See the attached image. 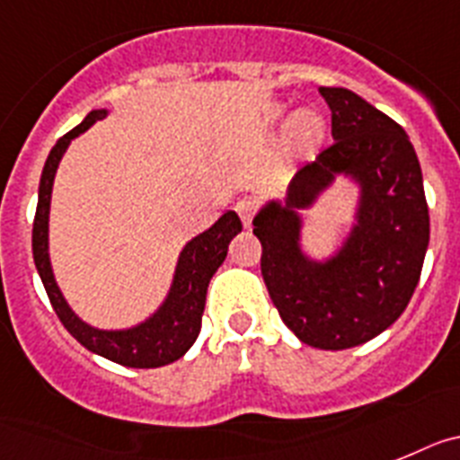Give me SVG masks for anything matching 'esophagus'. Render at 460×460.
<instances>
[{
  "label": "esophagus",
  "instance_id": "esophagus-1",
  "mask_svg": "<svg viewBox=\"0 0 460 460\" xmlns=\"http://www.w3.org/2000/svg\"><path fill=\"white\" fill-rule=\"evenodd\" d=\"M235 213L241 215L245 229H250V226H252L254 213H257V201H254V199H241V201L235 203Z\"/></svg>",
  "mask_w": 460,
  "mask_h": 460
}]
</instances>
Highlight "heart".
Wrapping results in <instances>:
<instances>
[{
	"label": "heart",
	"mask_w": 460,
	"mask_h": 460,
	"mask_svg": "<svg viewBox=\"0 0 460 460\" xmlns=\"http://www.w3.org/2000/svg\"><path fill=\"white\" fill-rule=\"evenodd\" d=\"M279 113L270 115V122L278 119ZM324 119L314 113H298L291 122V143L301 150V153H310L319 143L324 141Z\"/></svg>",
	"instance_id": "obj_1"
}]
</instances>
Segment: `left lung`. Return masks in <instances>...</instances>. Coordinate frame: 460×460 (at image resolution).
Returning a JSON list of instances; mask_svg holds the SVG:
<instances>
[{"mask_svg": "<svg viewBox=\"0 0 460 460\" xmlns=\"http://www.w3.org/2000/svg\"><path fill=\"white\" fill-rule=\"evenodd\" d=\"M333 146L294 175L285 201L254 217L261 275L279 317L301 342L347 349L373 341L402 314L429 250V206L417 153L398 122L345 87H319ZM345 174L359 185L355 225L329 260L300 247L298 209Z\"/></svg>", "mask_w": 460, "mask_h": 460, "instance_id": "left-lung-1", "label": "left lung"}]
</instances>
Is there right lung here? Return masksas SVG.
<instances>
[{
    "instance_id": "add662e5",
    "label": "right lung",
    "mask_w": 460,
    "mask_h": 460,
    "mask_svg": "<svg viewBox=\"0 0 460 460\" xmlns=\"http://www.w3.org/2000/svg\"><path fill=\"white\" fill-rule=\"evenodd\" d=\"M106 115H109L106 109L87 113L81 125L74 127L69 134H64L48 155L41 182H39L37 217H34V229H31V252H34V263H37L48 298L53 303V310L58 313L64 329L69 331L75 341L99 357L127 366V368H159V366L178 361L199 338L210 278L226 259L231 238L241 234L243 225L234 210H226L210 229L194 235L178 257L169 294L157 307V313L150 314L146 322L119 331L94 329L83 322L71 310L55 282L50 252H48V217H50V194H53L55 173H58L66 147L75 136H81Z\"/></svg>"
}]
</instances>
